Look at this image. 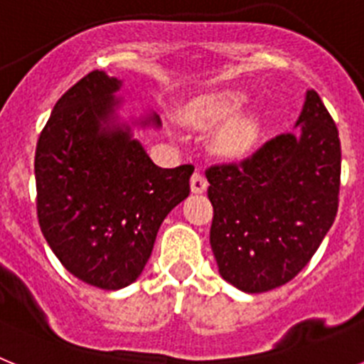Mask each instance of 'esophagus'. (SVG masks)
<instances>
[{"label": "esophagus", "instance_id": "34e87169", "mask_svg": "<svg viewBox=\"0 0 364 364\" xmlns=\"http://www.w3.org/2000/svg\"><path fill=\"white\" fill-rule=\"evenodd\" d=\"M208 189V180L200 171H195L191 176V191L193 193H204Z\"/></svg>", "mask_w": 364, "mask_h": 364}]
</instances>
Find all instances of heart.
<instances>
[{
  "label": "heart",
  "mask_w": 364,
  "mask_h": 364,
  "mask_svg": "<svg viewBox=\"0 0 364 364\" xmlns=\"http://www.w3.org/2000/svg\"><path fill=\"white\" fill-rule=\"evenodd\" d=\"M246 96L242 92H218L200 100L193 107V120L200 124H215L226 120L218 127L213 138V149L222 156L237 159L250 153L255 147L260 134V125L253 114H239L237 111L242 107Z\"/></svg>",
  "instance_id": "heart-1"
}]
</instances>
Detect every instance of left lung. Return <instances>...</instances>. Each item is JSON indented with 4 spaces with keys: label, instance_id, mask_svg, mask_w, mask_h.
<instances>
[{
    "label": "left lung",
    "instance_id": "1",
    "mask_svg": "<svg viewBox=\"0 0 364 364\" xmlns=\"http://www.w3.org/2000/svg\"><path fill=\"white\" fill-rule=\"evenodd\" d=\"M284 133L240 164L205 169L210 242L222 279L247 294L290 282L310 262L339 205V131L315 91Z\"/></svg>",
    "mask_w": 364,
    "mask_h": 364
}]
</instances>
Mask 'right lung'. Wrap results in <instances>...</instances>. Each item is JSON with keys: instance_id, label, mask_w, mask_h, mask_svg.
I'll return each instance as SVG.
<instances>
[{"instance_id": "add662e5", "label": "right lung", "mask_w": 364, "mask_h": 364, "mask_svg": "<svg viewBox=\"0 0 364 364\" xmlns=\"http://www.w3.org/2000/svg\"><path fill=\"white\" fill-rule=\"evenodd\" d=\"M122 82L91 70L58 100L34 156L41 233L67 272L102 290L136 281L160 224L189 195L195 167L154 166L114 125ZM142 125L160 127L159 114Z\"/></svg>"}]
</instances>
